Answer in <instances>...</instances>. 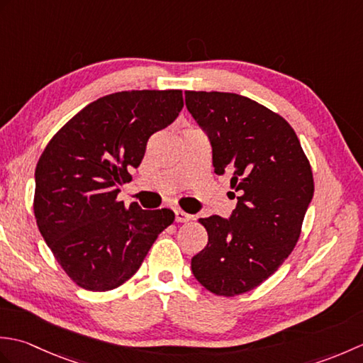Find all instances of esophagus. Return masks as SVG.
<instances>
[{
	"label": "esophagus",
	"mask_w": 363,
	"mask_h": 363,
	"mask_svg": "<svg viewBox=\"0 0 363 363\" xmlns=\"http://www.w3.org/2000/svg\"><path fill=\"white\" fill-rule=\"evenodd\" d=\"M174 215H176V221L177 223H186V221H189L191 218L189 213H186V212L181 211V209H176Z\"/></svg>",
	"instance_id": "obj_1"
}]
</instances>
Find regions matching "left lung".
<instances>
[{"label": "left lung", "instance_id": "8db88e82", "mask_svg": "<svg viewBox=\"0 0 363 363\" xmlns=\"http://www.w3.org/2000/svg\"><path fill=\"white\" fill-rule=\"evenodd\" d=\"M187 111L207 134L217 174H233L229 218H199L209 242L191 273L209 291L235 296L268 279L295 248L313 196L311 164L281 115L226 91H186Z\"/></svg>", "mask_w": 363, "mask_h": 363}]
</instances>
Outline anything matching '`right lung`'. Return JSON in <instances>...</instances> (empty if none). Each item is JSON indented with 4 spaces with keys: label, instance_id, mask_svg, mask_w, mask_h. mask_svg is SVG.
Returning a JSON list of instances; mask_svg holds the SVG:
<instances>
[{
    "label": "right lung",
    "instance_id": "obj_1",
    "mask_svg": "<svg viewBox=\"0 0 363 363\" xmlns=\"http://www.w3.org/2000/svg\"><path fill=\"white\" fill-rule=\"evenodd\" d=\"M182 107L181 90L117 91L84 107L46 145L35 168L37 226L79 287H120L174 221L173 211L128 207L117 196L148 138Z\"/></svg>",
    "mask_w": 363,
    "mask_h": 363
}]
</instances>
